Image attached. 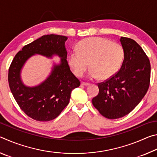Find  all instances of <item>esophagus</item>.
I'll return each instance as SVG.
<instances>
[{
  "instance_id": "obj_1",
  "label": "esophagus",
  "mask_w": 157,
  "mask_h": 157,
  "mask_svg": "<svg viewBox=\"0 0 157 157\" xmlns=\"http://www.w3.org/2000/svg\"><path fill=\"white\" fill-rule=\"evenodd\" d=\"M81 85H82V86H89L90 84L89 83H86V82H81Z\"/></svg>"
}]
</instances>
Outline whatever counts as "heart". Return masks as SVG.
I'll list each match as a JSON object with an SVG mask.
<instances>
[{"label": "heart", "instance_id": "1", "mask_svg": "<svg viewBox=\"0 0 157 157\" xmlns=\"http://www.w3.org/2000/svg\"><path fill=\"white\" fill-rule=\"evenodd\" d=\"M77 51H72L68 61L73 73L82 77L89 65L90 79L110 78L120 70L124 57L121 44L103 37H90L79 41Z\"/></svg>", "mask_w": 157, "mask_h": 157}]
</instances>
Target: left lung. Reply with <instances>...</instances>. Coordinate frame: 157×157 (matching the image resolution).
I'll use <instances>...</instances> for the list:
<instances>
[{"mask_svg":"<svg viewBox=\"0 0 157 157\" xmlns=\"http://www.w3.org/2000/svg\"><path fill=\"white\" fill-rule=\"evenodd\" d=\"M124 57L120 71L110 79L98 84L99 94L92 103L101 115L117 119L127 115L147 93L150 80V63L136 41L121 37Z\"/></svg>","mask_w":157,"mask_h":157,"instance_id":"1","label":"left lung"}]
</instances>
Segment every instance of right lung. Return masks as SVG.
Masks as SVG:
<instances>
[{"label":"right lung","instance_id":"right-lung-1","mask_svg":"<svg viewBox=\"0 0 157 157\" xmlns=\"http://www.w3.org/2000/svg\"><path fill=\"white\" fill-rule=\"evenodd\" d=\"M67 36L48 34L26 45L18 52L9 68L8 82L11 92L21 110L38 121L56 118L68 105L72 90L80 85L68 64L65 42ZM35 54L49 59L61 58L59 64L53 63L52 72L38 85L26 86L21 79V71L26 62Z\"/></svg>","mask_w":157,"mask_h":157}]
</instances>
